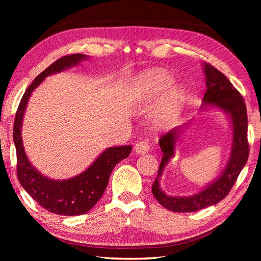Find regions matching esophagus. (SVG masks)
<instances>
[{"label": "esophagus", "instance_id": "esophagus-1", "mask_svg": "<svg viewBox=\"0 0 261 261\" xmlns=\"http://www.w3.org/2000/svg\"><path fill=\"white\" fill-rule=\"evenodd\" d=\"M149 149H150V145H149L148 140H140L136 143L134 150L137 154H143L148 152Z\"/></svg>", "mask_w": 261, "mask_h": 261}]
</instances>
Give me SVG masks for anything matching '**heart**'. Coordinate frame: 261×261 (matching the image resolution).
I'll use <instances>...</instances> for the list:
<instances>
[{
    "label": "heart",
    "instance_id": "b5f03b06",
    "mask_svg": "<svg viewBox=\"0 0 261 261\" xmlns=\"http://www.w3.org/2000/svg\"><path fill=\"white\" fill-rule=\"evenodd\" d=\"M171 83H173V79L168 73L164 70H152L142 76L140 88L145 91V93L153 95L160 91L166 90L171 85ZM181 98L182 93L180 88H171L165 96L162 107L159 108L156 116H154V125L162 127L173 122L179 113Z\"/></svg>",
    "mask_w": 261,
    "mask_h": 261
}]
</instances>
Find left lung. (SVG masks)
<instances>
[{
	"mask_svg": "<svg viewBox=\"0 0 261 261\" xmlns=\"http://www.w3.org/2000/svg\"><path fill=\"white\" fill-rule=\"evenodd\" d=\"M204 73L206 77V92L203 97L204 105H212L223 110L226 114H229L232 122L233 134H232L231 156L223 173L202 192L188 197L169 196L160 188L159 178L165 166L174 157L176 140L178 139L184 125L176 126L160 137L159 147L163 151V158L159 165L158 176L152 184V194L165 208L171 212H195L222 201L233 187L249 157L248 115L245 99L239 91H237L236 87L232 85V83L226 79V76L212 65L204 64Z\"/></svg>",
	"mask_w": 261,
	"mask_h": 261,
	"instance_id": "8db88e82",
	"label": "left lung"
}]
</instances>
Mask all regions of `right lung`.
Wrapping results in <instances>:
<instances>
[{
  "label": "right lung",
  "mask_w": 261,
  "mask_h": 261,
  "mask_svg": "<svg viewBox=\"0 0 261 261\" xmlns=\"http://www.w3.org/2000/svg\"><path fill=\"white\" fill-rule=\"evenodd\" d=\"M86 58V55L82 54L68 55L59 58L39 74L22 96L14 119L13 140L18 162L16 174L20 184L40 206L58 215L73 216L88 212L102 197L113 168L121 160L129 157L132 149L131 146L108 148L85 171L65 180L47 178L36 170L28 160L22 143L21 126L31 93L48 75L76 66Z\"/></svg>",
  "instance_id": "add662e5"
}]
</instances>
